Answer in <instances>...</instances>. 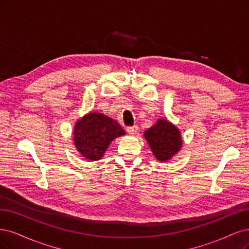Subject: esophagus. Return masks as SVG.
Instances as JSON below:
<instances>
[{"mask_svg": "<svg viewBox=\"0 0 249 249\" xmlns=\"http://www.w3.org/2000/svg\"><path fill=\"white\" fill-rule=\"evenodd\" d=\"M127 132L129 133V134H135L136 132H138V130H139V127L136 126V125H133V126H129V127H127Z\"/></svg>", "mask_w": 249, "mask_h": 249, "instance_id": "obj_1", "label": "esophagus"}]
</instances>
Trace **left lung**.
Here are the masks:
<instances>
[{"label": "left lung", "instance_id": "obj_1", "mask_svg": "<svg viewBox=\"0 0 249 249\" xmlns=\"http://www.w3.org/2000/svg\"><path fill=\"white\" fill-rule=\"evenodd\" d=\"M154 156L165 162L181 150L182 138L180 130L167 120L160 119L155 125L143 133Z\"/></svg>", "mask_w": 249, "mask_h": 249}]
</instances>
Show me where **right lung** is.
I'll use <instances>...</instances> for the list:
<instances>
[{
  "instance_id": "right-lung-1",
  "label": "right lung",
  "mask_w": 249,
  "mask_h": 249,
  "mask_svg": "<svg viewBox=\"0 0 249 249\" xmlns=\"http://www.w3.org/2000/svg\"><path fill=\"white\" fill-rule=\"evenodd\" d=\"M124 134L125 130L115 120L100 113H89L76 122L73 141L81 155L94 161L103 156L111 142Z\"/></svg>"
}]
</instances>
